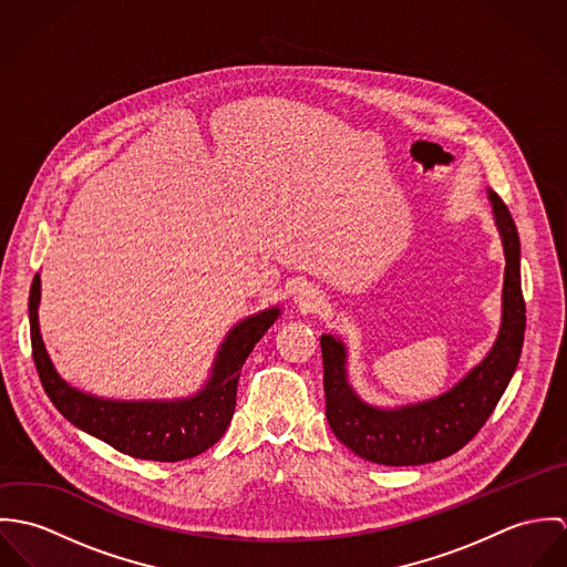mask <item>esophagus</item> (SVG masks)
<instances>
[{
    "label": "esophagus",
    "instance_id": "1",
    "mask_svg": "<svg viewBox=\"0 0 567 567\" xmlns=\"http://www.w3.org/2000/svg\"><path fill=\"white\" fill-rule=\"evenodd\" d=\"M321 297L315 292V290H310V288H301L299 292H297V297H295V306L301 310V312H315V310H319L321 308Z\"/></svg>",
    "mask_w": 567,
    "mask_h": 567
}]
</instances>
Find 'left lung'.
Returning a JSON list of instances; mask_svg holds the SVG:
<instances>
[{
	"mask_svg": "<svg viewBox=\"0 0 567 567\" xmlns=\"http://www.w3.org/2000/svg\"><path fill=\"white\" fill-rule=\"evenodd\" d=\"M488 200L506 257L502 323L485 360L458 384L419 404L400 408L367 404L347 380V347L331 333L321 336L327 421L336 439L364 461L408 467L452 456L485 425L517 369L526 329L519 236L502 198L488 189Z\"/></svg>",
	"mask_w": 567,
	"mask_h": 567,
	"instance_id": "1",
	"label": "left lung"
}]
</instances>
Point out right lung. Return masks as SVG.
Returning a JSON list of instances; mask_svg holds the SVG:
<instances>
[{"label": "right lung", "mask_w": 567, "mask_h": 567, "mask_svg": "<svg viewBox=\"0 0 567 567\" xmlns=\"http://www.w3.org/2000/svg\"><path fill=\"white\" fill-rule=\"evenodd\" d=\"M39 301L41 277L34 275L28 301L32 358L52 404L82 432L117 452L159 463L194 458L220 441L236 410L243 364L281 315L279 308H270L236 324L216 353L207 384L196 395L172 402H117L86 395L56 373L39 329Z\"/></svg>", "instance_id": "right-lung-1"}]
</instances>
